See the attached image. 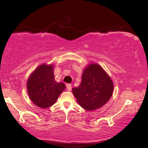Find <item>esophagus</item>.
I'll return each instance as SVG.
<instances>
[{
    "label": "esophagus",
    "instance_id": "1",
    "mask_svg": "<svg viewBox=\"0 0 148 148\" xmlns=\"http://www.w3.org/2000/svg\"><path fill=\"white\" fill-rule=\"evenodd\" d=\"M66 88H67V90L68 91L72 90V85H71V84H67V85H66Z\"/></svg>",
    "mask_w": 148,
    "mask_h": 148
}]
</instances>
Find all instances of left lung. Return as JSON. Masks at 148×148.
Listing matches in <instances>:
<instances>
[{"mask_svg":"<svg viewBox=\"0 0 148 148\" xmlns=\"http://www.w3.org/2000/svg\"><path fill=\"white\" fill-rule=\"evenodd\" d=\"M113 92V81L97 64H90L83 72L80 86L72 88L77 102L87 111H94L106 104Z\"/></svg>","mask_w":148,"mask_h":148,"instance_id":"1","label":"left lung"}]
</instances>
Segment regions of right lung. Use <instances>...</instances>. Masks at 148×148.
<instances>
[{
	"instance_id": "1",
	"label": "right lung",
	"mask_w": 148,
	"mask_h": 148,
	"mask_svg": "<svg viewBox=\"0 0 148 148\" xmlns=\"http://www.w3.org/2000/svg\"><path fill=\"white\" fill-rule=\"evenodd\" d=\"M65 88L63 83H57L54 80L52 64H43L37 67L27 81L30 99L42 108H48L55 103Z\"/></svg>"
}]
</instances>
